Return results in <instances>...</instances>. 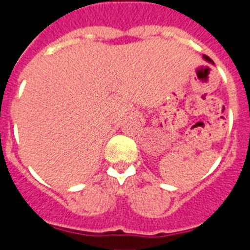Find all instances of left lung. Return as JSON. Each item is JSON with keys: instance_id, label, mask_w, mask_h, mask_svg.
Instances as JSON below:
<instances>
[{"instance_id": "obj_1", "label": "left lung", "mask_w": 250, "mask_h": 250, "mask_svg": "<svg viewBox=\"0 0 250 250\" xmlns=\"http://www.w3.org/2000/svg\"><path fill=\"white\" fill-rule=\"evenodd\" d=\"M204 58H205V59H206V60H207V62H212V60H211V59H209V58H208V57H206V55H205V57H204Z\"/></svg>"}]
</instances>
